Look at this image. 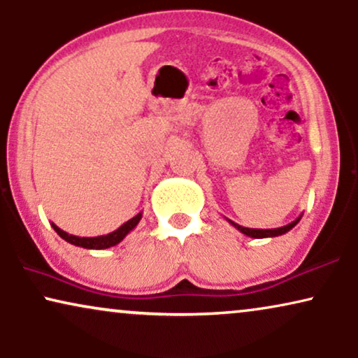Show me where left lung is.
Masks as SVG:
<instances>
[{
	"mask_svg": "<svg viewBox=\"0 0 358 358\" xmlns=\"http://www.w3.org/2000/svg\"><path fill=\"white\" fill-rule=\"evenodd\" d=\"M303 217V214H299V216L294 219L293 222L287 224V226H282V227H276V229H250V227H244V226H239V224L231 221V219H227L229 224H232L237 231H241L242 234L249 236V237H254V239H265V237H278V236H283L287 234L288 231H292V229L296 226V224L299 222V219Z\"/></svg>",
	"mask_w": 358,
	"mask_h": 358,
	"instance_id": "8db88e82",
	"label": "left lung"
}]
</instances>
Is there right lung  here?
I'll return each mask as SVG.
<instances>
[{
	"label": "right lung",
	"instance_id": "add662e5",
	"mask_svg": "<svg viewBox=\"0 0 358 358\" xmlns=\"http://www.w3.org/2000/svg\"><path fill=\"white\" fill-rule=\"evenodd\" d=\"M141 219H142V213L136 214L134 217L129 219L127 222H124L121 227L116 229V231L109 232L106 236H98V237H78V236L69 234V232L62 231L59 226H55L54 222H52V227H54V231L62 237V239L70 242V244H73L76 247H83V249L101 250V249H109V247L117 245L119 242H121L124 237L129 234L132 229L139 224Z\"/></svg>",
	"mask_w": 358,
	"mask_h": 358
}]
</instances>
